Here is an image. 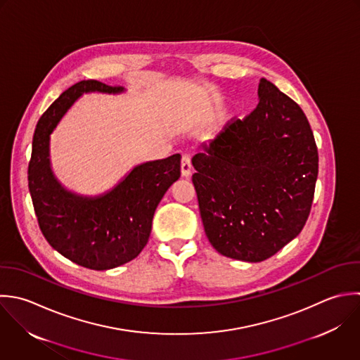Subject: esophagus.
Segmentation results:
<instances>
[{
    "label": "esophagus",
    "mask_w": 360,
    "mask_h": 360,
    "mask_svg": "<svg viewBox=\"0 0 360 360\" xmlns=\"http://www.w3.org/2000/svg\"><path fill=\"white\" fill-rule=\"evenodd\" d=\"M181 172H182V176L188 178L192 172V164H191V155L185 154L182 155V160H181Z\"/></svg>",
    "instance_id": "obj_1"
}]
</instances>
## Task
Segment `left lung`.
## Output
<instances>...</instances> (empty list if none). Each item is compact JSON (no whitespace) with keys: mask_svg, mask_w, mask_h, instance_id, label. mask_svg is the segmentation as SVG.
<instances>
[{"mask_svg":"<svg viewBox=\"0 0 360 360\" xmlns=\"http://www.w3.org/2000/svg\"><path fill=\"white\" fill-rule=\"evenodd\" d=\"M258 106L227 123L195 154L205 233L224 257L261 262L303 230L314 198L319 151L302 108L261 78Z\"/></svg>","mask_w":360,"mask_h":360,"instance_id":"left-lung-1","label":"left lung"}]
</instances>
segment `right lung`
Here are the masks:
<instances>
[{"label":"right lung","instance_id":"obj_1","mask_svg":"<svg viewBox=\"0 0 360 360\" xmlns=\"http://www.w3.org/2000/svg\"><path fill=\"white\" fill-rule=\"evenodd\" d=\"M89 92L122 94L124 88L88 79L64 91L36 124L27 182L47 243L79 266L106 271L134 259L146 247L154 212L181 176V155L139 164L102 195L64 188L51 169L50 134L74 102Z\"/></svg>","mask_w":360,"mask_h":360}]
</instances>
